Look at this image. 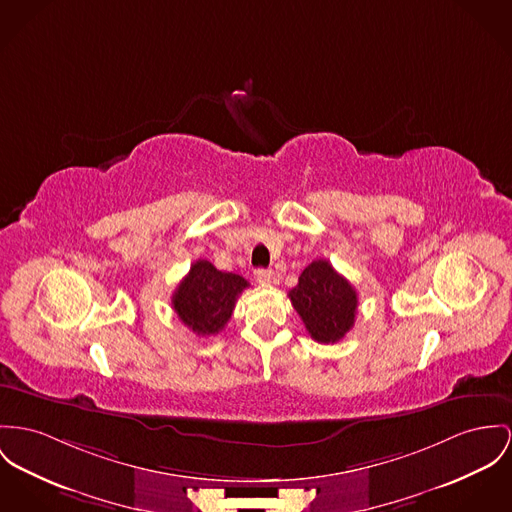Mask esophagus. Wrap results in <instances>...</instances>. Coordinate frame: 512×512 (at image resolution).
<instances>
[{
	"mask_svg": "<svg viewBox=\"0 0 512 512\" xmlns=\"http://www.w3.org/2000/svg\"><path fill=\"white\" fill-rule=\"evenodd\" d=\"M253 276H255V280H257V282L267 284V282H271V280H273V271H271V269H257V271L253 273Z\"/></svg>",
	"mask_w": 512,
	"mask_h": 512,
	"instance_id": "esophagus-1",
	"label": "esophagus"
}]
</instances>
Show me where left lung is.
Returning <instances> with one entry per match:
<instances>
[{
  "mask_svg": "<svg viewBox=\"0 0 512 512\" xmlns=\"http://www.w3.org/2000/svg\"><path fill=\"white\" fill-rule=\"evenodd\" d=\"M288 298L317 343H337L353 329L356 290L325 259H317L302 271Z\"/></svg>",
  "mask_w": 512,
  "mask_h": 512,
  "instance_id": "1",
  "label": "left lung"
}]
</instances>
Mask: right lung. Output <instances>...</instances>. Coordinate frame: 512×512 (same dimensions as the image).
I'll use <instances>...</instances> for the list:
<instances>
[{"instance_id": "1", "label": "right lung", "mask_w": 512, "mask_h": 512, "mask_svg": "<svg viewBox=\"0 0 512 512\" xmlns=\"http://www.w3.org/2000/svg\"><path fill=\"white\" fill-rule=\"evenodd\" d=\"M249 286L243 276L218 271L210 261L198 259L189 275L173 292L171 304L179 319L197 335H216L236 308L237 296Z\"/></svg>"}]
</instances>
